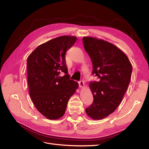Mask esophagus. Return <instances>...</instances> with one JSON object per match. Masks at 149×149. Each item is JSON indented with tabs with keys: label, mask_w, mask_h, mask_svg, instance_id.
<instances>
[{
	"label": "esophagus",
	"mask_w": 149,
	"mask_h": 149,
	"mask_svg": "<svg viewBox=\"0 0 149 149\" xmlns=\"http://www.w3.org/2000/svg\"><path fill=\"white\" fill-rule=\"evenodd\" d=\"M79 86L80 88L84 87V82L83 81L81 80L80 81H79Z\"/></svg>",
	"instance_id": "34e87169"
}]
</instances>
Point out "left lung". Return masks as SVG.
<instances>
[{
    "instance_id": "1",
    "label": "left lung",
    "mask_w": 149,
    "mask_h": 149,
    "mask_svg": "<svg viewBox=\"0 0 149 149\" xmlns=\"http://www.w3.org/2000/svg\"><path fill=\"white\" fill-rule=\"evenodd\" d=\"M83 42L93 63L92 74L98 81L89 83L94 101L86 109L94 120L112 113L123 100L131 78L132 65L125 54L113 44L102 39L84 37Z\"/></svg>"
}]
</instances>
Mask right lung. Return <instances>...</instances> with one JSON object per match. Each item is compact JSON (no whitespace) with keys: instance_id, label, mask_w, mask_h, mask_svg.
Listing matches in <instances>:
<instances>
[{"instance_id":"1","label":"right lung","mask_w":149,"mask_h":149,"mask_svg":"<svg viewBox=\"0 0 149 149\" xmlns=\"http://www.w3.org/2000/svg\"><path fill=\"white\" fill-rule=\"evenodd\" d=\"M76 40L68 35L50 40L28 57L29 94L37 109L48 119L64 115L68 102L78 88V83L70 79L65 60L66 51Z\"/></svg>"}]
</instances>
